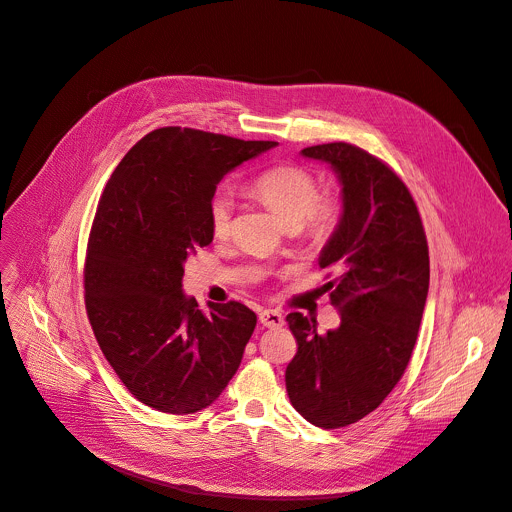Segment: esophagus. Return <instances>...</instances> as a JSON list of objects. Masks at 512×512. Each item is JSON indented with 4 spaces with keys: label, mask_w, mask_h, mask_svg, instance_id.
Instances as JSON below:
<instances>
[{
    "label": "esophagus",
    "mask_w": 512,
    "mask_h": 512,
    "mask_svg": "<svg viewBox=\"0 0 512 512\" xmlns=\"http://www.w3.org/2000/svg\"><path fill=\"white\" fill-rule=\"evenodd\" d=\"M259 322L267 329H280L284 324V316H282V312H277V310H261L259 312Z\"/></svg>",
    "instance_id": "obj_1"
}]
</instances>
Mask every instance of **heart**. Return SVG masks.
Masks as SVG:
<instances>
[{
  "instance_id": "heart-1",
  "label": "heart",
  "mask_w": 512,
  "mask_h": 512,
  "mask_svg": "<svg viewBox=\"0 0 512 512\" xmlns=\"http://www.w3.org/2000/svg\"><path fill=\"white\" fill-rule=\"evenodd\" d=\"M249 190L273 210L290 230H300L310 241L329 239L341 220V200L318 194V179L302 165L284 163L261 171L251 179ZM235 196L220 188L208 202V224L216 239L228 237Z\"/></svg>"
}]
</instances>
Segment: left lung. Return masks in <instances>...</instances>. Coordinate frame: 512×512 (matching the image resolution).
Here are the masks:
<instances>
[{"label":"left lung","mask_w":512,"mask_h":512,"mask_svg":"<svg viewBox=\"0 0 512 512\" xmlns=\"http://www.w3.org/2000/svg\"><path fill=\"white\" fill-rule=\"evenodd\" d=\"M302 155L331 163L343 185L341 222L318 259L341 324L318 333L300 312L286 316L298 345L286 390L308 423L339 429L374 412L404 374L429 294V245L416 202L388 163L349 143Z\"/></svg>","instance_id":"obj_1"}]
</instances>
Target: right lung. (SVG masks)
I'll list each match as a JSON object with an SVG mask.
<instances>
[{
    "label": "right lung",
    "mask_w": 512,
    "mask_h": 512,
    "mask_svg": "<svg viewBox=\"0 0 512 512\" xmlns=\"http://www.w3.org/2000/svg\"><path fill=\"white\" fill-rule=\"evenodd\" d=\"M275 145L157 128L100 196L83 269L87 318L120 382L155 410L198 412L237 374L257 316L235 300L204 314L181 292L183 263L212 243L208 202L220 179Z\"/></svg>",
    "instance_id": "obj_1"
}]
</instances>
